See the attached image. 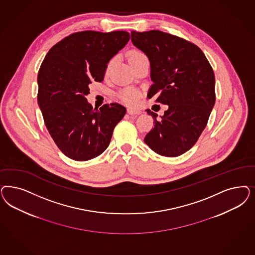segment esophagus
I'll list each match as a JSON object with an SVG mask.
<instances>
[{"mask_svg":"<svg viewBox=\"0 0 255 255\" xmlns=\"http://www.w3.org/2000/svg\"><path fill=\"white\" fill-rule=\"evenodd\" d=\"M128 114L129 115H140V111L138 109H132V108H128Z\"/></svg>","mask_w":255,"mask_h":255,"instance_id":"34e87169","label":"esophagus"}]
</instances>
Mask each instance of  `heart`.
Segmentation results:
<instances>
[{"label":"heart","instance_id":"heart-1","mask_svg":"<svg viewBox=\"0 0 255 255\" xmlns=\"http://www.w3.org/2000/svg\"><path fill=\"white\" fill-rule=\"evenodd\" d=\"M145 57V55L140 52L139 50H134L132 51L131 54H130V57H129V62H131L135 59H138V58ZM113 61H111L107 66V71L110 70L111 66H113ZM139 92L135 89H131V88H128V89H125L120 93V98L123 100L124 102H126L127 104H129V105H133V104H136L139 100Z\"/></svg>","mask_w":255,"mask_h":255}]
</instances>
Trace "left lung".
Instances as JSON below:
<instances>
[{"instance_id": "1", "label": "left lung", "mask_w": 255, "mask_h": 255, "mask_svg": "<svg viewBox=\"0 0 255 255\" xmlns=\"http://www.w3.org/2000/svg\"><path fill=\"white\" fill-rule=\"evenodd\" d=\"M131 41L150 62L148 99L168 105L159 118L147 110L155 127L144 142L158 155L180 156L195 144L215 105L213 69L196 45L170 33L132 31Z\"/></svg>"}]
</instances>
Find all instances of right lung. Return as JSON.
Instances as JSON below:
<instances>
[{"instance_id": "right-lung-1", "label": "right lung", "mask_w": 255, "mask_h": 255, "mask_svg": "<svg viewBox=\"0 0 255 255\" xmlns=\"http://www.w3.org/2000/svg\"><path fill=\"white\" fill-rule=\"evenodd\" d=\"M129 38L125 31L72 33L49 49L42 63L38 106L51 138L71 159L85 161L102 154L126 115L118 103L94 109L86 96L89 84L103 81L108 63Z\"/></svg>"}]
</instances>
